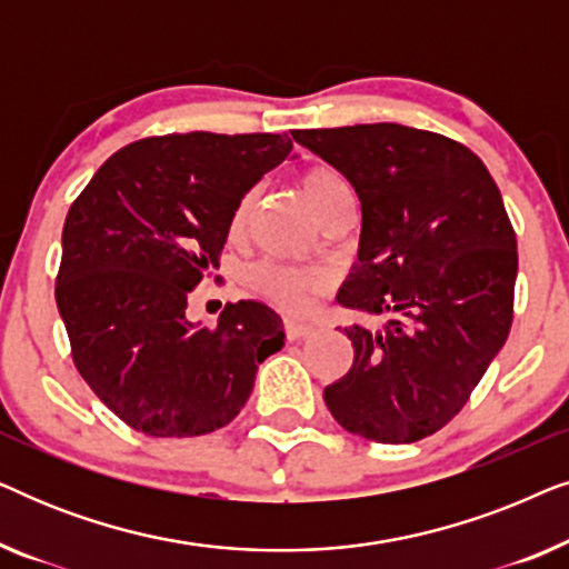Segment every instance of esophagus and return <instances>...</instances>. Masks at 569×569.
<instances>
[{
  "label": "esophagus",
  "instance_id": "obj_1",
  "mask_svg": "<svg viewBox=\"0 0 569 569\" xmlns=\"http://www.w3.org/2000/svg\"><path fill=\"white\" fill-rule=\"evenodd\" d=\"M316 331L313 323H306V321H295V318H287L284 321V333L290 341H298V339H306L310 333Z\"/></svg>",
  "mask_w": 569,
  "mask_h": 569
}]
</instances>
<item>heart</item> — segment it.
<instances>
[{
  "instance_id": "heart-1",
  "label": "heart",
  "mask_w": 569,
  "mask_h": 569,
  "mask_svg": "<svg viewBox=\"0 0 569 569\" xmlns=\"http://www.w3.org/2000/svg\"><path fill=\"white\" fill-rule=\"evenodd\" d=\"M300 191L318 220H321V217L329 212L339 199L352 197L347 178L329 166L308 168L306 173L300 176ZM251 204H253V197L248 193V197L240 199L236 209H232L230 214L232 236L243 230L248 212H251ZM321 279L323 277L318 274V271L290 267V263H279V261H263L251 271V282L256 290L290 310H298L302 302H306V295L313 290V287L321 284Z\"/></svg>"
}]
</instances>
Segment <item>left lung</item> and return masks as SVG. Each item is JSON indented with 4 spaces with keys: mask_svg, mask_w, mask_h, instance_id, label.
Wrapping results in <instances>:
<instances>
[{
    "mask_svg": "<svg viewBox=\"0 0 569 569\" xmlns=\"http://www.w3.org/2000/svg\"><path fill=\"white\" fill-rule=\"evenodd\" d=\"M292 139L352 183L357 261L337 295L355 362L323 399L347 432L417 442L453 419L512 323L518 243L500 189L469 147L401 123L298 129Z\"/></svg>",
    "mask_w": 569,
    "mask_h": 569,
    "instance_id": "left-lung-1",
    "label": "left lung"
}]
</instances>
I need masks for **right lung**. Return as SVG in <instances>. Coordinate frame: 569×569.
Listing matches in <instances>:
<instances>
[{"instance_id": "1", "label": "right lung", "mask_w": 569, "mask_h": 569, "mask_svg": "<svg viewBox=\"0 0 569 569\" xmlns=\"http://www.w3.org/2000/svg\"><path fill=\"white\" fill-rule=\"evenodd\" d=\"M287 134H168L111 154L69 209L57 306L80 376L137 432L197 438L238 417L256 372L284 347L277 310L186 316L220 267L240 199L290 158Z\"/></svg>"}]
</instances>
